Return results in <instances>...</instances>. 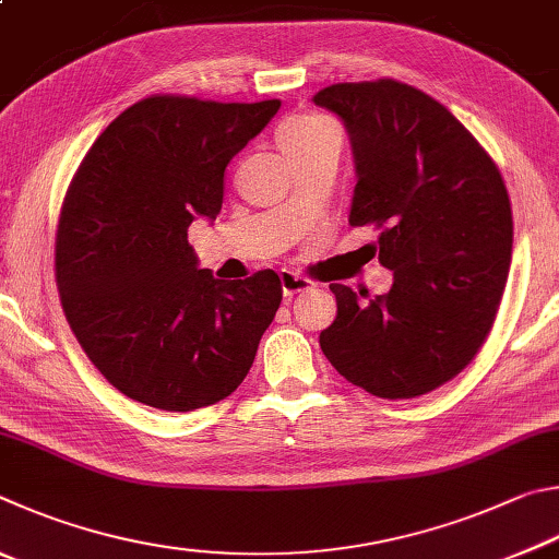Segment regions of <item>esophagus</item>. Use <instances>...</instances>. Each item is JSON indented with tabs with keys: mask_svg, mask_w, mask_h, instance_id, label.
<instances>
[{
	"mask_svg": "<svg viewBox=\"0 0 559 559\" xmlns=\"http://www.w3.org/2000/svg\"><path fill=\"white\" fill-rule=\"evenodd\" d=\"M280 282H282V295L285 297H295L299 292H307L311 287V282L307 277H299V274L292 270H282Z\"/></svg>",
	"mask_w": 559,
	"mask_h": 559,
	"instance_id": "esophagus-1",
	"label": "esophagus"
}]
</instances>
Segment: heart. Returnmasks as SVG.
<instances>
[{
	"instance_id": "b5f03b06",
	"label": "heart",
	"mask_w": 559,
	"mask_h": 559,
	"mask_svg": "<svg viewBox=\"0 0 559 559\" xmlns=\"http://www.w3.org/2000/svg\"><path fill=\"white\" fill-rule=\"evenodd\" d=\"M326 130H334V124L324 120V117H317V115L292 117V120H287L277 130V144L282 152L295 150V146L314 142L317 136H321Z\"/></svg>"
}]
</instances>
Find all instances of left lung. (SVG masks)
I'll return each mask as SVG.
<instances>
[{"label":"left lung","instance_id":"8db88e82","mask_svg":"<svg viewBox=\"0 0 559 559\" xmlns=\"http://www.w3.org/2000/svg\"><path fill=\"white\" fill-rule=\"evenodd\" d=\"M344 122L356 166L348 223H376L388 295L331 285L338 314L319 344L341 376L388 400L444 385L493 326L513 250L501 171L435 97L397 81L314 95ZM368 297V295H360Z\"/></svg>","mask_w":559,"mask_h":559}]
</instances>
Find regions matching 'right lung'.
Returning <instances> with one entry per match:
<instances>
[{
    "instance_id": "add662e5",
    "label": "right lung",
    "mask_w": 559,
    "mask_h": 559,
    "mask_svg": "<svg viewBox=\"0 0 559 559\" xmlns=\"http://www.w3.org/2000/svg\"><path fill=\"white\" fill-rule=\"evenodd\" d=\"M280 100L154 95L78 166L56 233V285L78 344L122 395L191 413L238 388L282 301L277 272L215 280L189 245L215 221L225 166Z\"/></svg>"
}]
</instances>
